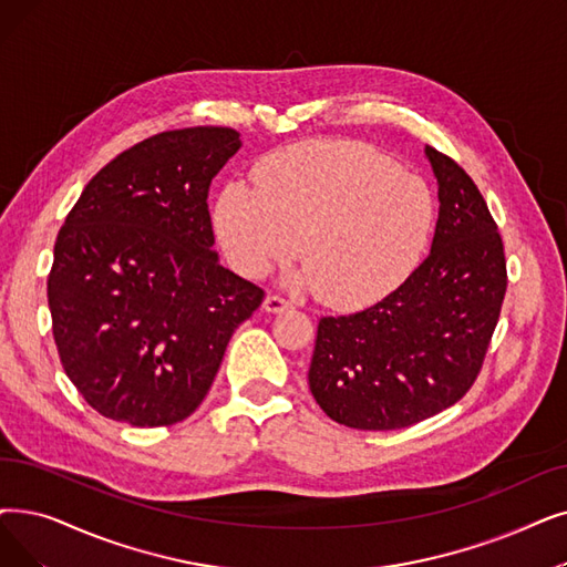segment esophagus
<instances>
[{
    "instance_id": "1",
    "label": "esophagus",
    "mask_w": 567,
    "mask_h": 567,
    "mask_svg": "<svg viewBox=\"0 0 567 567\" xmlns=\"http://www.w3.org/2000/svg\"><path fill=\"white\" fill-rule=\"evenodd\" d=\"M261 308H264L266 312H285V310H291V303L285 301V299H280V297H276V293H268V297H266L264 303H261Z\"/></svg>"
}]
</instances>
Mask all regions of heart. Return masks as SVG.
<instances>
[{
	"label": "heart",
	"instance_id": "obj_1",
	"mask_svg": "<svg viewBox=\"0 0 567 567\" xmlns=\"http://www.w3.org/2000/svg\"><path fill=\"white\" fill-rule=\"evenodd\" d=\"M255 189L229 183L213 225L227 261L245 278L299 255L291 276L324 303L354 310L396 289L420 261L433 227L422 178L361 143L310 141L264 159Z\"/></svg>",
	"mask_w": 567,
	"mask_h": 567
}]
</instances>
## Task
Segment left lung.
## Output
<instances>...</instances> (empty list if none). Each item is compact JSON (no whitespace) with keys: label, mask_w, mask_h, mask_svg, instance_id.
Listing matches in <instances>:
<instances>
[{"label":"left lung","mask_w":567,"mask_h":567,"mask_svg":"<svg viewBox=\"0 0 567 567\" xmlns=\"http://www.w3.org/2000/svg\"><path fill=\"white\" fill-rule=\"evenodd\" d=\"M437 185L429 257L380 303L322 317L308 384L333 422L405 429L473 386L505 299V252L484 196L465 171L424 147Z\"/></svg>","instance_id":"1"}]
</instances>
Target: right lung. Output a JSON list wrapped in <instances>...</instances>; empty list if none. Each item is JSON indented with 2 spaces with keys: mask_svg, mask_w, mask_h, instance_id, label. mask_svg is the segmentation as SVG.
<instances>
[{
  "mask_svg": "<svg viewBox=\"0 0 567 567\" xmlns=\"http://www.w3.org/2000/svg\"><path fill=\"white\" fill-rule=\"evenodd\" d=\"M240 145L229 127L145 138L85 185L58 234L48 278L58 352L113 422H183L264 299L213 248L208 189Z\"/></svg>",
  "mask_w": 567,
  "mask_h": 567,
  "instance_id": "1",
  "label": "right lung"
}]
</instances>
